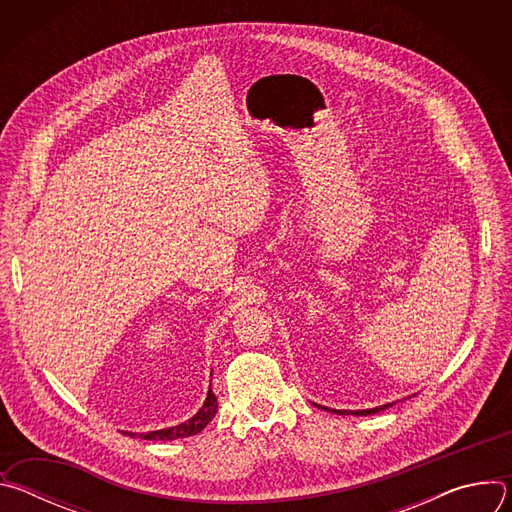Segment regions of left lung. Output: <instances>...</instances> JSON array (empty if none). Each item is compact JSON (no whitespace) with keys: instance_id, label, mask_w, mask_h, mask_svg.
<instances>
[{"instance_id":"left-lung-1","label":"left lung","mask_w":512,"mask_h":512,"mask_svg":"<svg viewBox=\"0 0 512 512\" xmlns=\"http://www.w3.org/2000/svg\"><path fill=\"white\" fill-rule=\"evenodd\" d=\"M312 405H316V403H312ZM395 405V401L393 403H385V405H379V407H373V409H356V411H346V409H330V407H324V405H316L318 409H324V411H330V413H338V415H373V413H379V411H383V409H389V407H393Z\"/></svg>"}]
</instances>
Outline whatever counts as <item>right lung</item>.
I'll use <instances>...</instances> for the list:
<instances>
[{
    "label": "right lung",
    "mask_w": 512,
    "mask_h": 512,
    "mask_svg": "<svg viewBox=\"0 0 512 512\" xmlns=\"http://www.w3.org/2000/svg\"><path fill=\"white\" fill-rule=\"evenodd\" d=\"M216 409H218L216 397H214L212 389H208L202 407L190 419H186L184 423H178V425H172V427H166V429L145 431V433H133V431H123V433L129 435V437H141V440H164V442L166 440H180V437H190V435L200 433L210 423V419L216 415Z\"/></svg>",
    "instance_id": "add662e5"
}]
</instances>
